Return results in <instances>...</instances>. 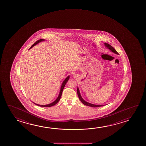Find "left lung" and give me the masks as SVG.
Here are the masks:
<instances>
[{"label": "left lung", "mask_w": 146, "mask_h": 146, "mask_svg": "<svg viewBox=\"0 0 146 146\" xmlns=\"http://www.w3.org/2000/svg\"><path fill=\"white\" fill-rule=\"evenodd\" d=\"M104 44H105V46H106L107 48L109 49L111 51H112V52H114V53L117 54H119L118 52L116 51V50L115 49V48H114V47H113L111 45L108 44L107 43H105ZM77 94H78V97L79 98L80 101H81L82 103L84 104L85 105L90 106V107H98L104 106V105H94V104H91V103H88V102H86L85 101H84V100H83V99L82 98L81 95H80L79 90V88H77Z\"/></svg>", "instance_id": "8db88e82"}]
</instances>
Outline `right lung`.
<instances>
[{
  "label": "right lung",
  "instance_id": "obj_1",
  "mask_svg": "<svg viewBox=\"0 0 146 146\" xmlns=\"http://www.w3.org/2000/svg\"><path fill=\"white\" fill-rule=\"evenodd\" d=\"M44 39H39V40H37V41H36L35 43L33 44L32 45V46L30 47V48H32V47H33L34 45H35L36 44L38 43L39 42H41V41H44ZM69 79V76H68L67 78L64 80L63 82L62 83V85H61V89H60V93H59V96H58V98L56 99V100L54 101L53 102H52L51 103H50V104H48V105H38V104H35V103H34V104L36 105H38V106H40V107H51V106H54L55 105V104H57L58 102H59V101L60 100V98H61V95H62V92H63V89H64V87H65V85H66V83L68 81V80Z\"/></svg>",
  "mask_w": 146,
  "mask_h": 146
}]
</instances>
